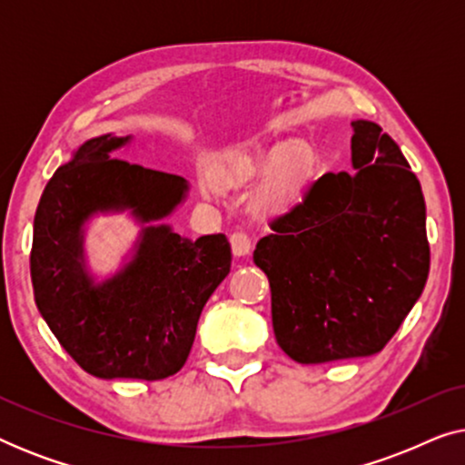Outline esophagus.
I'll list each match as a JSON object with an SVG mask.
<instances>
[{
  "mask_svg": "<svg viewBox=\"0 0 465 465\" xmlns=\"http://www.w3.org/2000/svg\"><path fill=\"white\" fill-rule=\"evenodd\" d=\"M231 250L234 256H247L252 252V241L245 232H232L231 234Z\"/></svg>",
  "mask_w": 465,
  "mask_h": 465,
  "instance_id": "esophagus-1",
  "label": "esophagus"
}]
</instances>
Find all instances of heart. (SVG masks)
I'll list each match as a JSON object with an SVG mask.
<instances>
[{"mask_svg": "<svg viewBox=\"0 0 465 465\" xmlns=\"http://www.w3.org/2000/svg\"><path fill=\"white\" fill-rule=\"evenodd\" d=\"M317 154L307 143L260 145L237 161L213 171V180L228 188L247 186L264 173L252 194L253 213L271 218L294 209L317 175Z\"/></svg>", "mask_w": 465, "mask_h": 465, "instance_id": "b5f03b06", "label": "heart"}]
</instances>
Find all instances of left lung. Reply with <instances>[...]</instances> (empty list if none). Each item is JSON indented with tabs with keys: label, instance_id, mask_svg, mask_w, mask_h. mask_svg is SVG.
Wrapping results in <instances>:
<instances>
[{
	"label": "left lung",
	"instance_id": "obj_1",
	"mask_svg": "<svg viewBox=\"0 0 465 465\" xmlns=\"http://www.w3.org/2000/svg\"><path fill=\"white\" fill-rule=\"evenodd\" d=\"M351 126L355 173L322 175L253 252L275 339L301 364L379 353L428 282L421 183L379 124Z\"/></svg>",
	"mask_w": 465,
	"mask_h": 465
}]
</instances>
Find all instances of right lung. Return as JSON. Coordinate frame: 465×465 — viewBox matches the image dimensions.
<instances>
[{
	"label": "right lung",
	"instance_id": "1",
	"mask_svg": "<svg viewBox=\"0 0 465 465\" xmlns=\"http://www.w3.org/2000/svg\"><path fill=\"white\" fill-rule=\"evenodd\" d=\"M129 142L88 139L50 177L34 220L31 283L48 328L88 374L158 381L186 364L201 311L232 256L224 234L190 241L158 224L188 183L112 158ZM124 208L144 224L136 253L116 276L94 282L84 264V222Z\"/></svg>",
	"mask_w": 465,
	"mask_h": 465
}]
</instances>
